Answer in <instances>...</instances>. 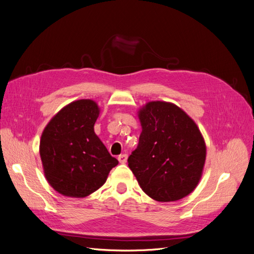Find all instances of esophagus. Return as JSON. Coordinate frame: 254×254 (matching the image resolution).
I'll return each instance as SVG.
<instances>
[{
  "mask_svg": "<svg viewBox=\"0 0 254 254\" xmlns=\"http://www.w3.org/2000/svg\"><path fill=\"white\" fill-rule=\"evenodd\" d=\"M118 160H119V162L120 163H122V164H125L126 162H127V153H123V154H120L119 157H118Z\"/></svg>",
  "mask_w": 254,
  "mask_h": 254,
  "instance_id": "1",
  "label": "esophagus"
}]
</instances>
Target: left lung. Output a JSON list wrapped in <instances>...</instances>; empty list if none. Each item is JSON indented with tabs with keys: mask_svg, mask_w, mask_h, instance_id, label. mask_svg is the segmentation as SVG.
Returning a JSON list of instances; mask_svg holds the SVG:
<instances>
[{
	"mask_svg": "<svg viewBox=\"0 0 254 254\" xmlns=\"http://www.w3.org/2000/svg\"><path fill=\"white\" fill-rule=\"evenodd\" d=\"M142 131L127 162L140 188L151 198L174 201L197 186L206 146L197 126L183 109L150 102L139 112Z\"/></svg>",
	"mask_w": 254,
	"mask_h": 254,
	"instance_id": "left-lung-1",
	"label": "left lung"
}]
</instances>
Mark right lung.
<instances>
[{"instance_id":"add662e5","label":"right lung","mask_w":254,"mask_h":254,"mask_svg":"<svg viewBox=\"0 0 254 254\" xmlns=\"http://www.w3.org/2000/svg\"><path fill=\"white\" fill-rule=\"evenodd\" d=\"M100 110L91 100L68 104L45 127L40 153L45 176L56 191L84 197L101 188L118 160L94 133Z\"/></svg>"}]
</instances>
